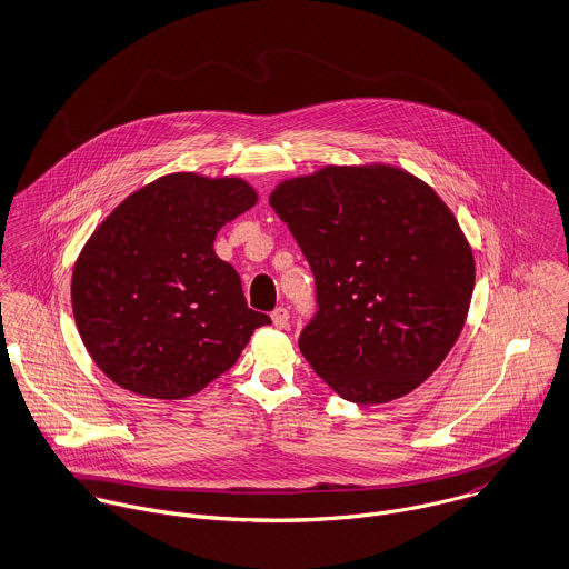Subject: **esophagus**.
<instances>
[{
    "label": "esophagus",
    "instance_id": "esophagus-1",
    "mask_svg": "<svg viewBox=\"0 0 569 569\" xmlns=\"http://www.w3.org/2000/svg\"><path fill=\"white\" fill-rule=\"evenodd\" d=\"M271 320L276 328H287L289 326V311L284 307H278L273 313H271Z\"/></svg>",
    "mask_w": 569,
    "mask_h": 569
}]
</instances>
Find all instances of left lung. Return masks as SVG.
<instances>
[{
	"instance_id": "1",
	"label": "left lung",
	"mask_w": 569,
	"mask_h": 569,
	"mask_svg": "<svg viewBox=\"0 0 569 569\" xmlns=\"http://www.w3.org/2000/svg\"><path fill=\"white\" fill-rule=\"evenodd\" d=\"M307 256L318 313L300 335L311 368L346 401L416 390L467 322L476 260L431 186L388 163L325 166L269 194Z\"/></svg>"
}]
</instances>
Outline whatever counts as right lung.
I'll return each mask as SVG.
<instances>
[{
	"mask_svg": "<svg viewBox=\"0 0 569 569\" xmlns=\"http://www.w3.org/2000/svg\"><path fill=\"white\" fill-rule=\"evenodd\" d=\"M241 177L172 172L129 194L89 237L72 309L96 366L120 388L177 401L230 370L269 316L244 302L217 232L256 206Z\"/></svg>",
	"mask_w": 569,
	"mask_h": 569,
	"instance_id": "obj_1",
	"label": "right lung"
}]
</instances>
